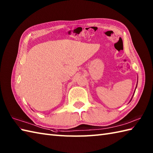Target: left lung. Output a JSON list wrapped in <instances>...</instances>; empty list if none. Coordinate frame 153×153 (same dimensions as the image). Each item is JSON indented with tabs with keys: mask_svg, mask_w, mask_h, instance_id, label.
I'll return each mask as SVG.
<instances>
[{
	"mask_svg": "<svg viewBox=\"0 0 153 153\" xmlns=\"http://www.w3.org/2000/svg\"><path fill=\"white\" fill-rule=\"evenodd\" d=\"M132 98H133V97H132Z\"/></svg>",
	"mask_w": 153,
	"mask_h": 153,
	"instance_id": "1",
	"label": "left lung"
}]
</instances>
